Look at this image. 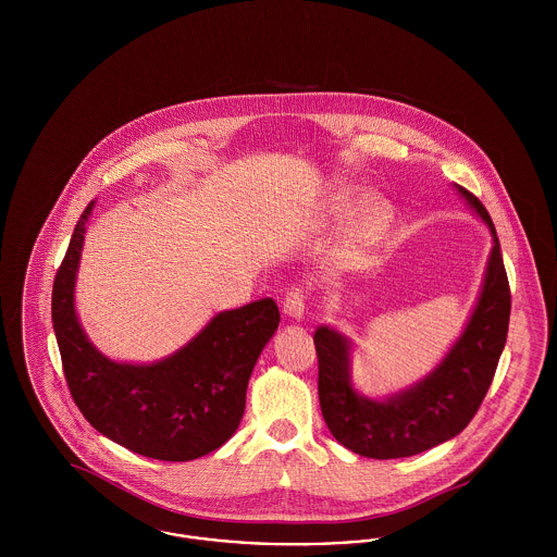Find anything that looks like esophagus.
Returning a JSON list of instances; mask_svg holds the SVG:
<instances>
[{"label":"esophagus","mask_w":557,"mask_h":557,"mask_svg":"<svg viewBox=\"0 0 557 557\" xmlns=\"http://www.w3.org/2000/svg\"><path fill=\"white\" fill-rule=\"evenodd\" d=\"M283 311L287 318H305V289L302 287H292L287 292V296L283 300Z\"/></svg>","instance_id":"1"}]
</instances>
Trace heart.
<instances>
[{
    "mask_svg": "<svg viewBox=\"0 0 557 557\" xmlns=\"http://www.w3.org/2000/svg\"><path fill=\"white\" fill-rule=\"evenodd\" d=\"M354 203H358V197L351 195V193H341L334 197L332 201V208L338 210V212H345L349 210ZM388 221V208L384 203H369L364 214H362V230L364 232H380Z\"/></svg>",
    "mask_w": 557,
    "mask_h": 557,
    "instance_id": "b5f03b06",
    "label": "heart"
}]
</instances>
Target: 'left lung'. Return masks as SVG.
Returning a JSON list of instances; mask_svg holds the SVG:
<instances>
[{"label": "left lung", "mask_w": 557, "mask_h": 557, "mask_svg": "<svg viewBox=\"0 0 557 557\" xmlns=\"http://www.w3.org/2000/svg\"><path fill=\"white\" fill-rule=\"evenodd\" d=\"M457 190L486 223L493 248L472 318L426 377L384 400L362 397L351 386V343L327 325L315 330L321 413L336 442L356 455L398 459L453 440L470 424L493 382L508 334L510 287L486 208L463 186Z\"/></svg>", "instance_id": "left-lung-1"}]
</instances>
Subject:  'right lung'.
Segmentation results:
<instances>
[{"label":"right lung","instance_id":"obj_1","mask_svg":"<svg viewBox=\"0 0 557 557\" xmlns=\"http://www.w3.org/2000/svg\"><path fill=\"white\" fill-rule=\"evenodd\" d=\"M83 210L53 281L51 318L64 375L85 420L115 444L159 461H190L238 429L252 367L278 327L272 298L223 311L182 349L152 364L113 362L85 336L75 311Z\"/></svg>","mask_w":557,"mask_h":557}]
</instances>
